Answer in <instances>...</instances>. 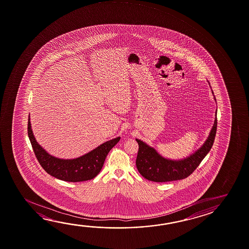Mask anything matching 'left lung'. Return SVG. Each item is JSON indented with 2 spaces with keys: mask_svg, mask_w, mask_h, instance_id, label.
Listing matches in <instances>:
<instances>
[{
  "mask_svg": "<svg viewBox=\"0 0 249 249\" xmlns=\"http://www.w3.org/2000/svg\"><path fill=\"white\" fill-rule=\"evenodd\" d=\"M215 100V97H214ZM217 130V110L215 120L207 141L198 150L187 158L179 160L166 159L154 147L136 139L139 144L136 167L142 176L155 182H166L182 179L190 176L212 148Z\"/></svg>",
  "mask_w": 249,
  "mask_h": 249,
  "instance_id": "obj_1",
  "label": "left lung"
}]
</instances>
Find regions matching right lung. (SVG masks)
I'll use <instances>...</instances> for the list:
<instances>
[{"instance_id": "add662e5", "label": "right lung", "mask_w": 249, "mask_h": 249, "mask_svg": "<svg viewBox=\"0 0 249 249\" xmlns=\"http://www.w3.org/2000/svg\"><path fill=\"white\" fill-rule=\"evenodd\" d=\"M28 135L39 163L49 175L70 182L94 179L102 170L107 155L119 142L121 137L103 143L89 153L75 159H59L49 155L37 143L29 118Z\"/></svg>"}]
</instances>
